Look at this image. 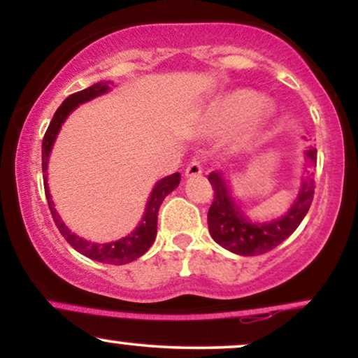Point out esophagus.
<instances>
[{
	"label": "esophagus",
	"instance_id": "34e87169",
	"mask_svg": "<svg viewBox=\"0 0 358 358\" xmlns=\"http://www.w3.org/2000/svg\"><path fill=\"white\" fill-rule=\"evenodd\" d=\"M202 173V162L199 158L192 159L190 163L187 165V170H185V175L187 176H196Z\"/></svg>",
	"mask_w": 358,
	"mask_h": 358
}]
</instances>
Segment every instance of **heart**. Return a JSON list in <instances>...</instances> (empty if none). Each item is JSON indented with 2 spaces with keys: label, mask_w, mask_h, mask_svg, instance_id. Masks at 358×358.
Returning a JSON list of instances; mask_svg holds the SVG:
<instances>
[{
  "label": "heart",
  "mask_w": 358,
  "mask_h": 358,
  "mask_svg": "<svg viewBox=\"0 0 358 358\" xmlns=\"http://www.w3.org/2000/svg\"><path fill=\"white\" fill-rule=\"evenodd\" d=\"M259 103V96L249 90H237L222 97L208 109L207 126L213 133H229L245 122V134H250L264 114V106Z\"/></svg>",
  "instance_id": "heart-1"
}]
</instances>
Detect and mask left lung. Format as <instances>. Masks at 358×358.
Here are the masks:
<instances>
[{"instance_id": "8db88e82", "label": "left lung", "mask_w": 358, "mask_h": 358, "mask_svg": "<svg viewBox=\"0 0 358 358\" xmlns=\"http://www.w3.org/2000/svg\"><path fill=\"white\" fill-rule=\"evenodd\" d=\"M306 156L311 165L316 166L315 148H310ZM208 182L213 188V200L207 215L208 231L217 244L239 256H259L278 248L296 231L310 210L315 195V180H306L286 215H282L281 219L256 224L250 222L234 202L220 171L208 175Z\"/></svg>"}]
</instances>
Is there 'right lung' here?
I'll return each mask as SVG.
<instances>
[{"label": "right lung", "mask_w": 358, "mask_h": 358, "mask_svg": "<svg viewBox=\"0 0 358 358\" xmlns=\"http://www.w3.org/2000/svg\"><path fill=\"white\" fill-rule=\"evenodd\" d=\"M110 82H97V84L90 85V87L79 90V92L72 94L67 99L62 102V106L57 109V113L53 114L50 124L47 127V133L43 136L42 143V170L43 173H47V165H48V156H50V150L53 146V141H55L57 133H59L62 122L65 121V117L72 113L77 106L82 104V102H87L94 97L101 96V94L108 92ZM45 196L48 200V207H50L52 219L55 222L57 229H59L64 239L72 245L77 252L84 254L85 257L94 259V261L106 262V264H126V262L134 261L139 256L146 252L148 249L151 248V244L155 242L156 237V227H158V210L159 205H162L163 200L168 193H171L178 187L180 183V173H173L166 178L159 180L158 183L155 185L153 192H151L150 200H148L145 217H143L141 225L134 232H131L129 236L124 237V239H119L116 242H109V244H94V242L84 241L82 237L76 236L65 227L64 222L60 220L59 213H57L55 208H53L52 196L48 193L47 187V176H45Z\"/></svg>", "instance_id": "1"}]
</instances>
